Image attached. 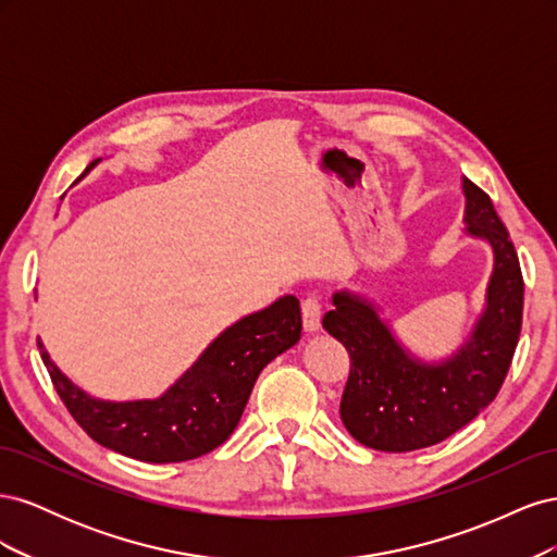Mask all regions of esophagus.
I'll return each instance as SVG.
<instances>
[{"label":"esophagus","mask_w":557,"mask_h":557,"mask_svg":"<svg viewBox=\"0 0 557 557\" xmlns=\"http://www.w3.org/2000/svg\"><path fill=\"white\" fill-rule=\"evenodd\" d=\"M301 323H305V330L309 334L320 330V301L315 295H309L301 301Z\"/></svg>","instance_id":"1"}]
</instances>
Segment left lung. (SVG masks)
Wrapping results in <instances>:
<instances>
[{"mask_svg": "<svg viewBox=\"0 0 557 557\" xmlns=\"http://www.w3.org/2000/svg\"><path fill=\"white\" fill-rule=\"evenodd\" d=\"M465 234L493 250L483 309L462 344L425 360L401 344L374 299L332 295L323 327L350 356L342 420L362 446L407 453L448 440L491 404L507 379L522 320V276L509 232L479 185L462 176Z\"/></svg>", "mask_w": 557, "mask_h": 557, "instance_id": "1", "label": "left lung"}]
</instances>
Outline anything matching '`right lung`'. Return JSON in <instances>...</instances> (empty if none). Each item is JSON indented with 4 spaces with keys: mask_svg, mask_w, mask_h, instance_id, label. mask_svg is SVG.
<instances>
[{
    "mask_svg": "<svg viewBox=\"0 0 557 557\" xmlns=\"http://www.w3.org/2000/svg\"><path fill=\"white\" fill-rule=\"evenodd\" d=\"M299 336V299L283 295L225 327L160 397L127 401L88 395L50 360L44 342L37 344L64 407L97 444L134 460L164 465L195 460L221 446L239 425L262 369Z\"/></svg>",
    "mask_w": 557,
    "mask_h": 557,
    "instance_id": "obj_1",
    "label": "right lung"
}]
</instances>
